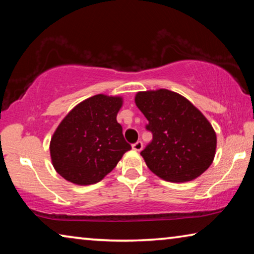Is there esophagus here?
Returning a JSON list of instances; mask_svg holds the SVG:
<instances>
[{
    "label": "esophagus",
    "instance_id": "34e87169",
    "mask_svg": "<svg viewBox=\"0 0 254 254\" xmlns=\"http://www.w3.org/2000/svg\"><path fill=\"white\" fill-rule=\"evenodd\" d=\"M142 148H143V143L141 142V141H137V142L132 144V149L134 150V151H141Z\"/></svg>",
    "mask_w": 254,
    "mask_h": 254
}]
</instances>
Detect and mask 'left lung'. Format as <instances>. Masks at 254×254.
<instances>
[{
	"mask_svg": "<svg viewBox=\"0 0 254 254\" xmlns=\"http://www.w3.org/2000/svg\"><path fill=\"white\" fill-rule=\"evenodd\" d=\"M134 101L152 133L141 156L154 175L186 183L208 169L216 152V133L198 109L165 88L136 93Z\"/></svg>",
	"mask_w": 254,
	"mask_h": 254,
	"instance_id": "left-lung-1",
	"label": "left lung"
}]
</instances>
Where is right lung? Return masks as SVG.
I'll return each mask as SVG.
<instances>
[{
  "label": "right lung",
  "instance_id": "right-lung-1",
  "mask_svg": "<svg viewBox=\"0 0 254 254\" xmlns=\"http://www.w3.org/2000/svg\"><path fill=\"white\" fill-rule=\"evenodd\" d=\"M122 104L121 96L98 94L64 118L50 141L51 162L63 178L80 186L96 184L131 149L117 121Z\"/></svg>",
  "mask_w": 254,
  "mask_h": 254
}]
</instances>
